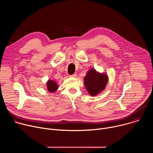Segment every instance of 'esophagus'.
I'll use <instances>...</instances> for the list:
<instances>
[{
	"instance_id": "esophagus-1",
	"label": "esophagus",
	"mask_w": 153,
	"mask_h": 153,
	"mask_svg": "<svg viewBox=\"0 0 153 153\" xmlns=\"http://www.w3.org/2000/svg\"><path fill=\"white\" fill-rule=\"evenodd\" d=\"M76 76H77V74H74L71 75V76H70V77H76Z\"/></svg>"
}]
</instances>
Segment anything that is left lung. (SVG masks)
Here are the masks:
<instances>
[{
	"instance_id": "obj_1",
	"label": "left lung",
	"mask_w": 153,
	"mask_h": 153,
	"mask_svg": "<svg viewBox=\"0 0 153 153\" xmlns=\"http://www.w3.org/2000/svg\"><path fill=\"white\" fill-rule=\"evenodd\" d=\"M108 80L106 74L100 73L95 69H91L84 77V84L90 96H95L105 90Z\"/></svg>"
}]
</instances>
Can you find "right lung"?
<instances>
[{
  "mask_svg": "<svg viewBox=\"0 0 153 153\" xmlns=\"http://www.w3.org/2000/svg\"><path fill=\"white\" fill-rule=\"evenodd\" d=\"M47 87L48 91H50V93H54L59 88L57 83L52 80H48V82H47Z\"/></svg>",
  "mask_w": 153,
  "mask_h": 153,
  "instance_id": "1",
  "label": "right lung"
}]
</instances>
